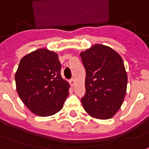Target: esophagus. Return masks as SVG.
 Masks as SVG:
<instances>
[{
	"label": "esophagus",
	"instance_id": "esophagus-1",
	"mask_svg": "<svg viewBox=\"0 0 149 149\" xmlns=\"http://www.w3.org/2000/svg\"><path fill=\"white\" fill-rule=\"evenodd\" d=\"M69 83H70V85H71V86H74L75 84H76V83H75V80L73 79V78L71 79V81H69Z\"/></svg>",
	"mask_w": 149,
	"mask_h": 149
}]
</instances>
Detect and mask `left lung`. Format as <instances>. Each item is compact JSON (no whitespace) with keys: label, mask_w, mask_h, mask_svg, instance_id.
<instances>
[{"label":"left lung","mask_w":149,"mask_h":149,"mask_svg":"<svg viewBox=\"0 0 149 149\" xmlns=\"http://www.w3.org/2000/svg\"><path fill=\"white\" fill-rule=\"evenodd\" d=\"M85 68V111L99 119L111 118L123 104L127 76L121 56L107 46L96 44L81 53Z\"/></svg>","instance_id":"left-lung-1"}]
</instances>
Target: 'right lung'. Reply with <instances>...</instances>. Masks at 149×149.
<instances>
[{
    "label": "right lung",
    "mask_w": 149,
    "mask_h": 149,
    "mask_svg": "<svg viewBox=\"0 0 149 149\" xmlns=\"http://www.w3.org/2000/svg\"><path fill=\"white\" fill-rule=\"evenodd\" d=\"M61 67L56 53L45 48L21 60L15 74L17 91L32 113L50 116L62 109L69 84L61 77Z\"/></svg>",
    "instance_id": "add662e5"
}]
</instances>
